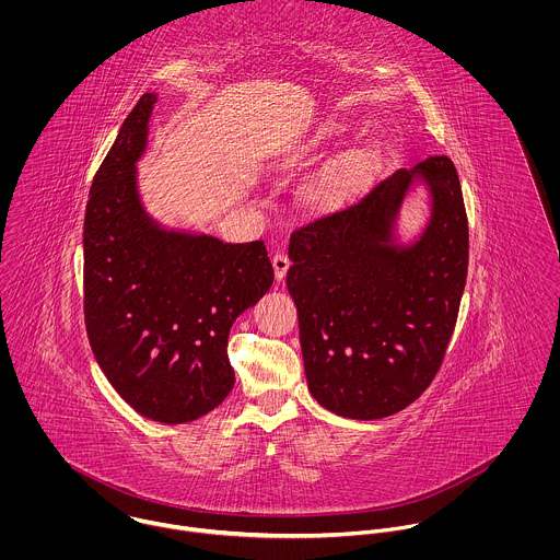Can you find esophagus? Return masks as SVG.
<instances>
[{
    "label": "esophagus",
    "mask_w": 560,
    "mask_h": 560,
    "mask_svg": "<svg viewBox=\"0 0 560 560\" xmlns=\"http://www.w3.org/2000/svg\"><path fill=\"white\" fill-rule=\"evenodd\" d=\"M271 262H273V273H276V280H282V278L287 276L289 267H291V260H289V256H284V254H273Z\"/></svg>",
    "instance_id": "obj_1"
}]
</instances>
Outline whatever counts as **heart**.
Segmentation results:
<instances>
[{"label": "heart", "instance_id": "obj_1", "mask_svg": "<svg viewBox=\"0 0 560 560\" xmlns=\"http://www.w3.org/2000/svg\"><path fill=\"white\" fill-rule=\"evenodd\" d=\"M334 131H336L334 125H320L311 136H306V138L293 142V144L287 149V153H284L282 160H284L287 165H298V163L308 160L313 153H317L320 147L334 136ZM358 170H360V160H358V158H349V160L340 161V163L325 176L323 189H327L329 194H334V191L347 187V185L353 180V176L358 174Z\"/></svg>", "mask_w": 560, "mask_h": 560}]
</instances>
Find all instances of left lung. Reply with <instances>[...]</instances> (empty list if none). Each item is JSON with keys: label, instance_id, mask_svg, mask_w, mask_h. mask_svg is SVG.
Listing matches in <instances>:
<instances>
[{"label": "left lung", "instance_id": "obj_1", "mask_svg": "<svg viewBox=\"0 0 560 560\" xmlns=\"http://www.w3.org/2000/svg\"><path fill=\"white\" fill-rule=\"evenodd\" d=\"M416 177L430 189L432 218L402 246L394 224ZM289 258L311 395L353 420L405 409L440 371L466 287L468 218L455 163L442 155L397 170L295 229Z\"/></svg>", "mask_w": 560, "mask_h": 560}]
</instances>
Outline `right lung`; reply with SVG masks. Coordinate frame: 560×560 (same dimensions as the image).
Here are the masks:
<instances>
[{
  "label": "right lung",
  "mask_w": 560,
  "mask_h": 560,
  "mask_svg": "<svg viewBox=\"0 0 560 560\" xmlns=\"http://www.w3.org/2000/svg\"><path fill=\"white\" fill-rule=\"evenodd\" d=\"M158 94H142L94 174L83 222V319L92 353L138 413L191 422L235 386L229 334L273 282L262 241L165 231L144 211L136 161Z\"/></svg>",
  "instance_id": "add662e5"
}]
</instances>
